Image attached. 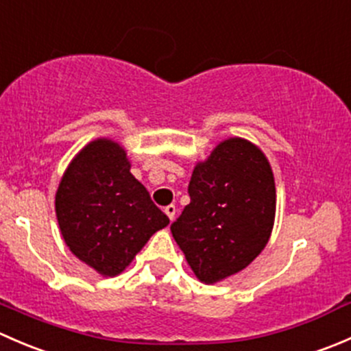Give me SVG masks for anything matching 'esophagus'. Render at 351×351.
Listing matches in <instances>:
<instances>
[{
	"mask_svg": "<svg viewBox=\"0 0 351 351\" xmlns=\"http://www.w3.org/2000/svg\"><path fill=\"white\" fill-rule=\"evenodd\" d=\"M165 214L168 215L169 221H173V219H175V215H176V207H175V205H168V207H165Z\"/></svg>",
	"mask_w": 351,
	"mask_h": 351,
	"instance_id": "34e87169",
	"label": "esophagus"
}]
</instances>
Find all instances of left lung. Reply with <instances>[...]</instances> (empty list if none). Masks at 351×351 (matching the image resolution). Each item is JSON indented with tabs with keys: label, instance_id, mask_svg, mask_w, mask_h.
I'll use <instances>...</instances> for the list:
<instances>
[{
	"label": "left lung",
	"instance_id": "8db88e82",
	"mask_svg": "<svg viewBox=\"0 0 351 351\" xmlns=\"http://www.w3.org/2000/svg\"><path fill=\"white\" fill-rule=\"evenodd\" d=\"M190 204L171 234L204 284L244 270L263 251L275 221V180L267 156L241 137L226 139L197 162Z\"/></svg>",
	"mask_w": 351,
	"mask_h": 351
}]
</instances>
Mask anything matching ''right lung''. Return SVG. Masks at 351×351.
Returning <instances> with one entry per match:
<instances>
[{"mask_svg": "<svg viewBox=\"0 0 351 351\" xmlns=\"http://www.w3.org/2000/svg\"><path fill=\"white\" fill-rule=\"evenodd\" d=\"M56 215L74 256L104 277L125 270L169 224L130 173L125 149L110 139L91 141L74 156L56 193Z\"/></svg>", "mask_w": 351, "mask_h": 351, "instance_id": "add662e5", "label": "right lung"}]
</instances>
